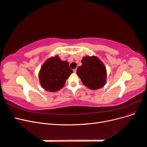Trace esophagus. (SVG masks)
Instances as JSON below:
<instances>
[{"mask_svg": "<svg viewBox=\"0 0 147 147\" xmlns=\"http://www.w3.org/2000/svg\"><path fill=\"white\" fill-rule=\"evenodd\" d=\"M74 73H76V72H77V69H74Z\"/></svg>", "mask_w": 147, "mask_h": 147, "instance_id": "34e87169", "label": "esophagus"}]
</instances>
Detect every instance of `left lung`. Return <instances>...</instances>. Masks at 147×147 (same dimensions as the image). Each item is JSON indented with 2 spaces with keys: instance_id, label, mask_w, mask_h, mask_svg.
Segmentation results:
<instances>
[{
  "instance_id": "1",
  "label": "left lung",
  "mask_w": 147,
  "mask_h": 147,
  "mask_svg": "<svg viewBox=\"0 0 147 147\" xmlns=\"http://www.w3.org/2000/svg\"><path fill=\"white\" fill-rule=\"evenodd\" d=\"M82 65L77 70L82 83L91 90H97L104 86L106 80V68L96 56L84 57Z\"/></svg>"
}]
</instances>
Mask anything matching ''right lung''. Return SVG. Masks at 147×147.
<instances>
[{
	"label": "right lung",
	"instance_id": "1",
	"mask_svg": "<svg viewBox=\"0 0 147 147\" xmlns=\"http://www.w3.org/2000/svg\"><path fill=\"white\" fill-rule=\"evenodd\" d=\"M73 72L68 62L60 59L58 56L48 59L40 70L39 80L45 90L54 92L64 86L67 79Z\"/></svg>",
	"mask_w": 147,
	"mask_h": 147
}]
</instances>
